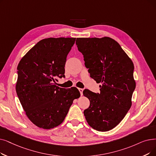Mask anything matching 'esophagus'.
<instances>
[{
    "mask_svg": "<svg viewBox=\"0 0 156 156\" xmlns=\"http://www.w3.org/2000/svg\"><path fill=\"white\" fill-rule=\"evenodd\" d=\"M78 90H79V91H80V92L81 96H82V95H83V89H80V88H79Z\"/></svg>",
    "mask_w": 156,
    "mask_h": 156,
    "instance_id": "obj_1",
    "label": "esophagus"
}]
</instances>
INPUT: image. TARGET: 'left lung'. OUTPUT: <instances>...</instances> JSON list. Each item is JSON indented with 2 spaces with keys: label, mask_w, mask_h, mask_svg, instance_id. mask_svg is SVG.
Here are the masks:
<instances>
[{
  "label": "left lung",
  "mask_w": 156,
  "mask_h": 156,
  "mask_svg": "<svg viewBox=\"0 0 156 156\" xmlns=\"http://www.w3.org/2000/svg\"><path fill=\"white\" fill-rule=\"evenodd\" d=\"M78 50L83 54L90 77L100 83V93L85 89L90 106L83 112L91 127L110 131L122 121L132 105L136 87L134 64L120 44L109 37H78Z\"/></svg>",
  "instance_id": "1"
}]
</instances>
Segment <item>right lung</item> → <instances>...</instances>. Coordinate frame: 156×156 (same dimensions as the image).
Returning <instances> with one entry per match:
<instances>
[{
  "mask_svg": "<svg viewBox=\"0 0 156 156\" xmlns=\"http://www.w3.org/2000/svg\"><path fill=\"white\" fill-rule=\"evenodd\" d=\"M75 37H49L41 40L18 64L16 91L26 115L38 127L50 129L61 124L74 99L80 96L75 87L55 85L64 77L67 54Z\"/></svg>",
  "mask_w": 156,
  "mask_h": 156,
  "instance_id": "obj_1",
  "label": "right lung"
}]
</instances>
